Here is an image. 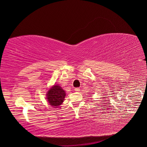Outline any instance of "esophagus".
<instances>
[{"label": "esophagus", "mask_w": 147, "mask_h": 147, "mask_svg": "<svg viewBox=\"0 0 147 147\" xmlns=\"http://www.w3.org/2000/svg\"><path fill=\"white\" fill-rule=\"evenodd\" d=\"M74 90H75V91L78 92V91H80V89L79 88H75L74 89Z\"/></svg>", "instance_id": "esophagus-1"}]
</instances>
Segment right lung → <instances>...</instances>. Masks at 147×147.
<instances>
[{
  "instance_id": "obj_1",
  "label": "right lung",
  "mask_w": 147,
  "mask_h": 147,
  "mask_svg": "<svg viewBox=\"0 0 147 147\" xmlns=\"http://www.w3.org/2000/svg\"><path fill=\"white\" fill-rule=\"evenodd\" d=\"M65 97V92L63 89L58 84H55L48 90L46 99L51 106L57 107L64 102Z\"/></svg>"
}]
</instances>
